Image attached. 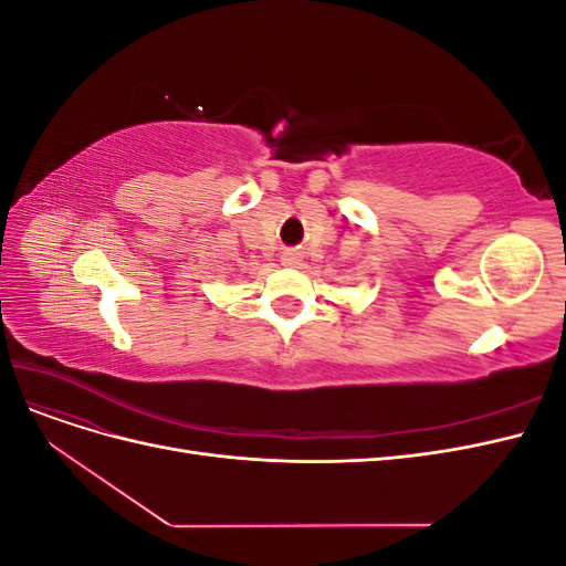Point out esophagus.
Segmentation results:
<instances>
[{"label": "esophagus", "mask_w": 566, "mask_h": 566, "mask_svg": "<svg viewBox=\"0 0 566 566\" xmlns=\"http://www.w3.org/2000/svg\"><path fill=\"white\" fill-rule=\"evenodd\" d=\"M281 262H283V266H297L302 260H300V252H295V250H285L283 254H281Z\"/></svg>", "instance_id": "esophagus-1"}]
</instances>
